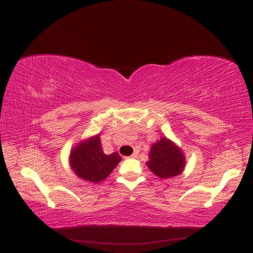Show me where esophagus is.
Segmentation results:
<instances>
[{
    "label": "esophagus",
    "mask_w": 253,
    "mask_h": 253,
    "mask_svg": "<svg viewBox=\"0 0 253 253\" xmlns=\"http://www.w3.org/2000/svg\"><path fill=\"white\" fill-rule=\"evenodd\" d=\"M130 157H131V158H136V157H138V152H134V153H132Z\"/></svg>",
    "instance_id": "34e87169"
}]
</instances>
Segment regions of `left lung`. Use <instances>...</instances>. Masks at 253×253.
I'll return each instance as SVG.
<instances>
[{
  "mask_svg": "<svg viewBox=\"0 0 253 253\" xmlns=\"http://www.w3.org/2000/svg\"><path fill=\"white\" fill-rule=\"evenodd\" d=\"M148 169L160 178H169L181 174L185 168V157L182 149L172 140L163 137L152 145Z\"/></svg>",
  "mask_w": 253,
  "mask_h": 253,
  "instance_id": "obj_1",
  "label": "left lung"
}]
</instances>
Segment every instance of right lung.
I'll return each instance as SVG.
<instances>
[{"label": "right lung", "mask_w": 253, "mask_h": 253, "mask_svg": "<svg viewBox=\"0 0 253 253\" xmlns=\"http://www.w3.org/2000/svg\"><path fill=\"white\" fill-rule=\"evenodd\" d=\"M121 161L118 153L106 155L99 135L80 142L70 153L72 170L78 177L91 183L104 181Z\"/></svg>", "instance_id": "1"}]
</instances>
